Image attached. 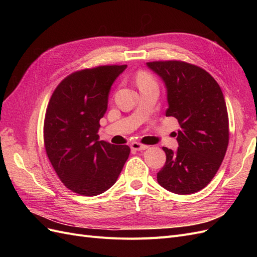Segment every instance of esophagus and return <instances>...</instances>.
Segmentation results:
<instances>
[{
  "instance_id": "34e87169",
  "label": "esophagus",
  "mask_w": 257,
  "mask_h": 257,
  "mask_svg": "<svg viewBox=\"0 0 257 257\" xmlns=\"http://www.w3.org/2000/svg\"><path fill=\"white\" fill-rule=\"evenodd\" d=\"M131 148L133 150H136V151H143V150L148 149V146L142 145V144H139V143H132Z\"/></svg>"
}]
</instances>
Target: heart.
<instances>
[{
	"instance_id": "obj_1",
	"label": "heart",
	"mask_w": 257,
	"mask_h": 257,
	"mask_svg": "<svg viewBox=\"0 0 257 257\" xmlns=\"http://www.w3.org/2000/svg\"><path fill=\"white\" fill-rule=\"evenodd\" d=\"M146 82H151V81H150V78H149V77H148L147 75L142 74L141 76L138 77V84L146 83Z\"/></svg>"
}]
</instances>
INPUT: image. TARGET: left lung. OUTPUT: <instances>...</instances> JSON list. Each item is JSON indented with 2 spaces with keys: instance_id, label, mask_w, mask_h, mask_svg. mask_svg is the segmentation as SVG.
<instances>
[{
  "instance_id": "left-lung-1",
  "label": "left lung",
  "mask_w": 257,
  "mask_h": 257,
  "mask_svg": "<svg viewBox=\"0 0 257 257\" xmlns=\"http://www.w3.org/2000/svg\"><path fill=\"white\" fill-rule=\"evenodd\" d=\"M166 88V116L180 124L178 149L164 147L158 182L169 192L193 194L209 184L228 146V114L220 85L205 69L180 61L149 62Z\"/></svg>"
}]
</instances>
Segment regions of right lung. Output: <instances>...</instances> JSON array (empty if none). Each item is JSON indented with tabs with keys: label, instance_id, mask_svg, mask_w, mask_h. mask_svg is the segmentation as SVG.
<instances>
[{
	"label": "right lung",
	"instance_id": "right-lung-1",
	"mask_svg": "<svg viewBox=\"0 0 257 257\" xmlns=\"http://www.w3.org/2000/svg\"><path fill=\"white\" fill-rule=\"evenodd\" d=\"M126 65L98 66L62 80L49 100L44 123L48 159L67 189L84 196L115 183L130 155L128 146L99 141L111 85Z\"/></svg>",
	"mask_w": 257,
	"mask_h": 257
}]
</instances>
